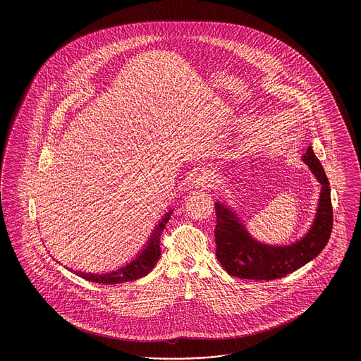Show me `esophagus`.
<instances>
[{
    "mask_svg": "<svg viewBox=\"0 0 361 361\" xmlns=\"http://www.w3.org/2000/svg\"><path fill=\"white\" fill-rule=\"evenodd\" d=\"M214 179H215V173L212 168H204L202 169V172L196 176L195 179V185L196 188H202V189H208L214 185Z\"/></svg>",
    "mask_w": 361,
    "mask_h": 361,
    "instance_id": "esophagus-1",
    "label": "esophagus"
}]
</instances>
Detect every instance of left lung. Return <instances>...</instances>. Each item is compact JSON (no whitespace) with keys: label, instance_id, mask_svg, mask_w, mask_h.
<instances>
[{"label":"left lung","instance_id":"obj_1","mask_svg":"<svg viewBox=\"0 0 361 361\" xmlns=\"http://www.w3.org/2000/svg\"><path fill=\"white\" fill-rule=\"evenodd\" d=\"M303 161L321 183V195L317 215L307 235L290 246L259 243L247 233L229 208L215 203V255L229 275L256 281L283 278L317 257L326 246L334 221L329 182L311 147L303 155Z\"/></svg>","mask_w":361,"mask_h":361}]
</instances>
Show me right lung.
I'll return each instance as SVG.
<instances>
[{"label": "right lung", "instance_id": "1", "mask_svg": "<svg viewBox=\"0 0 361 361\" xmlns=\"http://www.w3.org/2000/svg\"><path fill=\"white\" fill-rule=\"evenodd\" d=\"M171 214H172L171 211L168 214H165L162 221L157 225L155 232L153 233L149 245L146 246V249L132 262H129L128 265H125V267H122L116 271H112V272L102 274V275H99V274H86V272H78V275L85 278L86 281L96 282V283H104V285L135 281V279H139V278L147 275L154 268L158 258L161 256L159 238H161V233H162Z\"/></svg>", "mask_w": 361, "mask_h": 361}]
</instances>
